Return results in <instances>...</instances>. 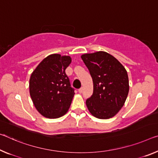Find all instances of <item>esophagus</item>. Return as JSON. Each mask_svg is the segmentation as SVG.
I'll return each mask as SVG.
<instances>
[{
  "label": "esophagus",
  "instance_id": "esophagus-1",
  "mask_svg": "<svg viewBox=\"0 0 158 158\" xmlns=\"http://www.w3.org/2000/svg\"><path fill=\"white\" fill-rule=\"evenodd\" d=\"M82 91H83V88H82V87H81V88H80L79 89V94H81Z\"/></svg>",
  "mask_w": 158,
  "mask_h": 158
}]
</instances>
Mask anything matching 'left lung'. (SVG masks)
I'll use <instances>...</instances> for the list:
<instances>
[{"mask_svg": "<svg viewBox=\"0 0 158 158\" xmlns=\"http://www.w3.org/2000/svg\"><path fill=\"white\" fill-rule=\"evenodd\" d=\"M81 57L94 84V92L86 100V106L97 118H111L123 107L128 96L127 70L114 57L104 51L84 54Z\"/></svg>", "mask_w": 158, "mask_h": 158, "instance_id": "8db88e82", "label": "left lung"}]
</instances>
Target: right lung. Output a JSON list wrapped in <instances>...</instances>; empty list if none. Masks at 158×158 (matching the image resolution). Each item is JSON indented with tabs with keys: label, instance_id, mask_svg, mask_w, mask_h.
Instances as JSON below:
<instances>
[{
	"label": "right lung",
	"instance_id": "right-lung-1",
	"mask_svg": "<svg viewBox=\"0 0 158 158\" xmlns=\"http://www.w3.org/2000/svg\"><path fill=\"white\" fill-rule=\"evenodd\" d=\"M69 56L50 55L40 62L29 79V93L37 110L47 118L63 116L74 95L65 69L71 63Z\"/></svg>",
	"mask_w": 158,
	"mask_h": 158
}]
</instances>
